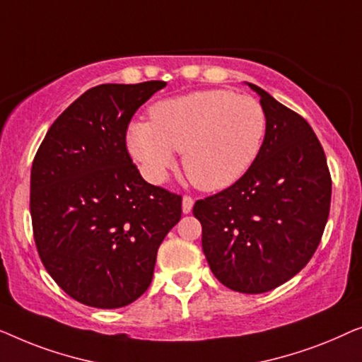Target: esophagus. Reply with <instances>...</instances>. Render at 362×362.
Returning <instances> with one entry per match:
<instances>
[{"instance_id": "34e87169", "label": "esophagus", "mask_w": 362, "mask_h": 362, "mask_svg": "<svg viewBox=\"0 0 362 362\" xmlns=\"http://www.w3.org/2000/svg\"><path fill=\"white\" fill-rule=\"evenodd\" d=\"M193 203H195V202H193V198H192V197H188V195L183 197V200H182V211L185 213V215H187V213H190V211H192Z\"/></svg>"}]
</instances>
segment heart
Listing matches in <instances>:
<instances>
[{
  "label": "heart",
  "instance_id": "obj_1",
  "mask_svg": "<svg viewBox=\"0 0 362 362\" xmlns=\"http://www.w3.org/2000/svg\"><path fill=\"white\" fill-rule=\"evenodd\" d=\"M151 123L136 121L126 144L147 180L159 183L182 152L193 185L225 190L256 162L266 136V111L256 98L231 90H202L159 101Z\"/></svg>",
  "mask_w": 362,
  "mask_h": 362
}]
</instances>
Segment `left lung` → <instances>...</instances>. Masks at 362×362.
<instances>
[{"label":"left lung","mask_w":362,"mask_h":362,"mask_svg":"<svg viewBox=\"0 0 362 362\" xmlns=\"http://www.w3.org/2000/svg\"><path fill=\"white\" fill-rule=\"evenodd\" d=\"M266 136L236 183L197 200L202 247L211 272L234 292L264 293L307 266L322 241L332 203L327 156L312 126L267 91Z\"/></svg>","instance_id":"8db88e82"}]
</instances>
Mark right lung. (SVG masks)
<instances>
[{
  "label": "right lung",
  "instance_id": "1",
  "mask_svg": "<svg viewBox=\"0 0 362 362\" xmlns=\"http://www.w3.org/2000/svg\"><path fill=\"white\" fill-rule=\"evenodd\" d=\"M160 80L90 88L50 126L30 169L39 257L77 302L126 307L149 288L182 197L142 179L126 147L131 118Z\"/></svg>",
  "mask_w": 362,
  "mask_h": 362
}]
</instances>
